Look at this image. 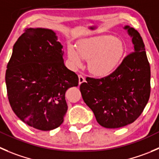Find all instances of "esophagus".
Masks as SVG:
<instances>
[{"instance_id": "34e87169", "label": "esophagus", "mask_w": 159, "mask_h": 159, "mask_svg": "<svg viewBox=\"0 0 159 159\" xmlns=\"http://www.w3.org/2000/svg\"><path fill=\"white\" fill-rule=\"evenodd\" d=\"M85 81V79H84V77L82 76V75H78V83H79V84H82L83 82H84Z\"/></svg>"}]
</instances>
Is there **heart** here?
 <instances>
[{
    "mask_svg": "<svg viewBox=\"0 0 159 159\" xmlns=\"http://www.w3.org/2000/svg\"><path fill=\"white\" fill-rule=\"evenodd\" d=\"M125 54V47L120 39L111 35H102L83 39L78 48L67 47V56L74 67L82 65L83 58L88 60V70L95 76L111 75L120 64Z\"/></svg>",
    "mask_w": 159,
    "mask_h": 159,
    "instance_id": "b5f03b06",
    "label": "heart"
}]
</instances>
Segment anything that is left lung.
Returning a JSON list of instances; mask_svg holds the SVG:
<instances>
[{"mask_svg": "<svg viewBox=\"0 0 159 159\" xmlns=\"http://www.w3.org/2000/svg\"><path fill=\"white\" fill-rule=\"evenodd\" d=\"M132 38L134 52L127 55L111 75L86 78L80 85L82 98L106 128H119L134 122L148 102L151 92L150 64L141 35L126 25Z\"/></svg>", "mask_w": 159, "mask_h": 159, "instance_id": "8db88e82", "label": "left lung"}]
</instances>
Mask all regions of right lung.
<instances>
[{
    "mask_svg": "<svg viewBox=\"0 0 159 159\" xmlns=\"http://www.w3.org/2000/svg\"><path fill=\"white\" fill-rule=\"evenodd\" d=\"M63 46L51 29H27L13 47L5 75L11 107L21 121L51 130L64 121L65 92L78 77L64 65Z\"/></svg>",
    "mask_w": 159,
    "mask_h": 159,
    "instance_id": "obj_1",
    "label": "right lung"
}]
</instances>
